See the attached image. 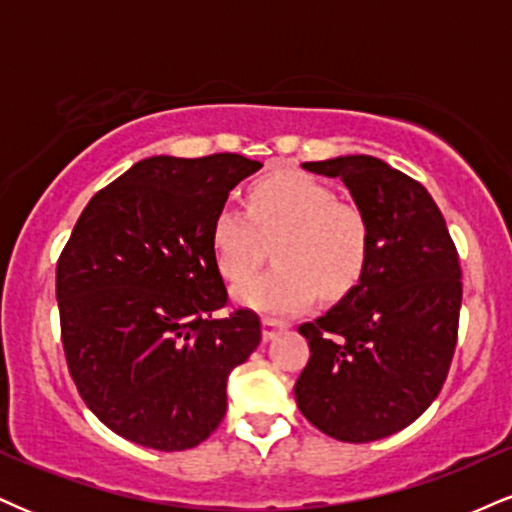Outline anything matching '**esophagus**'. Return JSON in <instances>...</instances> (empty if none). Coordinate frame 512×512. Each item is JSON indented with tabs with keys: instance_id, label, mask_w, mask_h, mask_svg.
I'll return each instance as SVG.
<instances>
[{
	"instance_id": "1",
	"label": "esophagus",
	"mask_w": 512,
	"mask_h": 512,
	"mask_svg": "<svg viewBox=\"0 0 512 512\" xmlns=\"http://www.w3.org/2000/svg\"><path fill=\"white\" fill-rule=\"evenodd\" d=\"M283 329H286V326H283L281 322H274V319H262V338H264V343L272 341V338L279 336Z\"/></svg>"
}]
</instances>
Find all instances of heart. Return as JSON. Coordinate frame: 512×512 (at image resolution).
Here are the masks:
<instances>
[{"label": "heart", "instance_id": "heart-1", "mask_svg": "<svg viewBox=\"0 0 512 512\" xmlns=\"http://www.w3.org/2000/svg\"><path fill=\"white\" fill-rule=\"evenodd\" d=\"M274 245L276 267L236 288L238 305L262 315H298L326 298L353 291L372 257V226L362 209L336 202L334 190L300 171H276L248 190V212L219 209L212 252L221 276L245 281Z\"/></svg>", "mask_w": 512, "mask_h": 512}]
</instances>
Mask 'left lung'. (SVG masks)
I'll use <instances>...</instances> for the list:
<instances>
[{
    "instance_id": "obj_1",
    "label": "left lung",
    "mask_w": 512,
    "mask_h": 512,
    "mask_svg": "<svg viewBox=\"0 0 512 512\" xmlns=\"http://www.w3.org/2000/svg\"><path fill=\"white\" fill-rule=\"evenodd\" d=\"M341 178L372 226V257L353 291L300 326L310 360L293 393L303 415L338 441L400 432L439 396L458 341V252L422 183L369 155L305 162Z\"/></svg>"
}]
</instances>
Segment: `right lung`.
I'll use <instances>...</instances> for the list:
<instances>
[{
  "label": "right lung",
  "instance_id": "add662e5",
  "mask_svg": "<svg viewBox=\"0 0 512 512\" xmlns=\"http://www.w3.org/2000/svg\"><path fill=\"white\" fill-rule=\"evenodd\" d=\"M262 169L248 157L159 155L102 188L57 264L69 372L114 434L186 451L226 415V381L260 346V317L226 305L212 224L229 193Z\"/></svg>",
  "mask_w": 512,
  "mask_h": 512
}]
</instances>
